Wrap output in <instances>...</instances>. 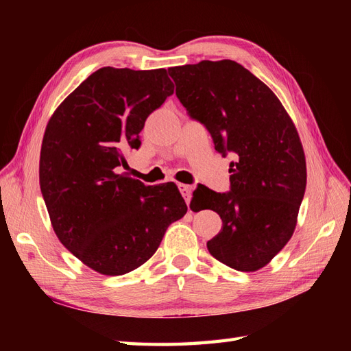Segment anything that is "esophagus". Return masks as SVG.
I'll list each match as a JSON object with an SVG mask.
<instances>
[{
	"mask_svg": "<svg viewBox=\"0 0 351 351\" xmlns=\"http://www.w3.org/2000/svg\"><path fill=\"white\" fill-rule=\"evenodd\" d=\"M178 189H180V192H182V195H183V197L186 200V204L189 205L190 197H192V187L187 186V184H180Z\"/></svg>",
	"mask_w": 351,
	"mask_h": 351,
	"instance_id": "obj_1",
	"label": "esophagus"
}]
</instances>
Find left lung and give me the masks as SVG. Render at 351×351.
Returning <instances> with one entry per match:
<instances>
[{"instance_id":"obj_1","label":"left lung","mask_w":351,"mask_h":351,"mask_svg":"<svg viewBox=\"0 0 351 351\" xmlns=\"http://www.w3.org/2000/svg\"><path fill=\"white\" fill-rule=\"evenodd\" d=\"M168 73L190 119L206 127L222 156H236L228 192L205 189L204 209L222 219L208 250L232 269L258 271L295 228L306 189L300 137L274 92L236 61L205 60Z\"/></svg>"}]
</instances>
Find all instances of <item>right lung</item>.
<instances>
[{
	"mask_svg": "<svg viewBox=\"0 0 351 351\" xmlns=\"http://www.w3.org/2000/svg\"><path fill=\"white\" fill-rule=\"evenodd\" d=\"M174 93L165 69L102 67L62 101L40 147L39 184L60 241L104 275L139 268L187 205L174 183L119 174L145 121Z\"/></svg>",
	"mask_w": 351,
	"mask_h": 351,
	"instance_id": "1",
	"label": "right lung"
}]
</instances>
